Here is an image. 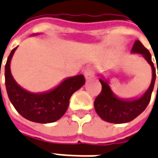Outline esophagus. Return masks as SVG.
Segmentation results:
<instances>
[{
    "label": "esophagus",
    "instance_id": "1",
    "mask_svg": "<svg viewBox=\"0 0 158 158\" xmlns=\"http://www.w3.org/2000/svg\"><path fill=\"white\" fill-rule=\"evenodd\" d=\"M94 72L92 68H87L85 71V79H91L92 78H94Z\"/></svg>",
    "mask_w": 158,
    "mask_h": 158
}]
</instances>
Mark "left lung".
Segmentation results:
<instances>
[{"label":"left lung","mask_w":158,"mask_h":158,"mask_svg":"<svg viewBox=\"0 0 158 158\" xmlns=\"http://www.w3.org/2000/svg\"><path fill=\"white\" fill-rule=\"evenodd\" d=\"M131 52L141 54L150 64L152 69L151 83L143 95L130 99H123L113 93L108 80L101 76L99 80L102 85V90L94 101V108L98 115L107 123L120 124L133 121L145 110L150 101L156 80V69L151 60V55L139 40L135 42Z\"/></svg>","instance_id":"8db88e82"}]
</instances>
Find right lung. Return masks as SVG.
<instances>
[{
	"label": "right lung",
	"instance_id": "obj_1",
	"mask_svg": "<svg viewBox=\"0 0 158 158\" xmlns=\"http://www.w3.org/2000/svg\"><path fill=\"white\" fill-rule=\"evenodd\" d=\"M34 35L38 33L31 35ZM16 49L17 47L12 50L5 65V85L9 101L16 111L29 121L38 123L57 122L67 110L71 96L85 84L84 75L66 78L47 92H29L17 84L11 74L10 63Z\"/></svg>",
	"mask_w": 158,
	"mask_h": 158
}]
</instances>
